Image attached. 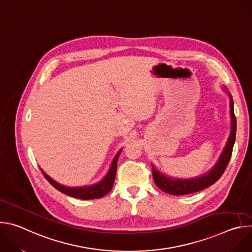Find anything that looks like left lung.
I'll return each instance as SVG.
<instances>
[{
  "mask_svg": "<svg viewBox=\"0 0 252 252\" xmlns=\"http://www.w3.org/2000/svg\"><path fill=\"white\" fill-rule=\"evenodd\" d=\"M222 91L225 92L229 96L231 127H230V133L226 141V145L222 153L220 154V157L219 158L218 161L215 162V164L207 172L191 178H177V177L166 175L160 172L155 166V164H152L153 177H154L155 184L162 191L172 195H184V194L193 193L212 186L213 184L217 183L220 178V176L223 174L229 162V159L232 154V149L234 146L235 135H236V119L234 116L232 96L225 87L222 88Z\"/></svg>",
  "mask_w": 252,
  "mask_h": 252,
  "instance_id": "left-lung-1",
  "label": "left lung"
}]
</instances>
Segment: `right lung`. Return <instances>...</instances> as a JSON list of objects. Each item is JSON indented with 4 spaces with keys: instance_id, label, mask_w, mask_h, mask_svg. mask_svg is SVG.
Masks as SVG:
<instances>
[{
    "instance_id": "right-lung-1",
    "label": "right lung",
    "mask_w": 252,
    "mask_h": 252,
    "mask_svg": "<svg viewBox=\"0 0 252 252\" xmlns=\"http://www.w3.org/2000/svg\"><path fill=\"white\" fill-rule=\"evenodd\" d=\"M122 153V150L115 156L112 164L110 166L109 171L104 175V177L96 184L94 185H90V186H84V187H76V188H70V187H66V186H63L59 183H57L56 181L52 177H50L42 168L41 171L43 172L44 176L47 178V181L55 188L57 189L59 191L73 196L76 198H80V199H95V198H100L102 196H104L105 194L109 193L113 187H114V183H115V178H116V173H117V165H118V159L119 157Z\"/></svg>"
}]
</instances>
